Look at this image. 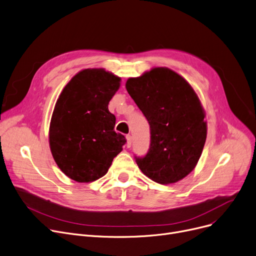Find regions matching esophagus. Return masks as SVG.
I'll use <instances>...</instances> for the list:
<instances>
[{
    "mask_svg": "<svg viewBox=\"0 0 256 256\" xmlns=\"http://www.w3.org/2000/svg\"><path fill=\"white\" fill-rule=\"evenodd\" d=\"M126 140H127L126 146H127V148H130V146H131V144H132V136H131V135H127Z\"/></svg>",
    "mask_w": 256,
    "mask_h": 256,
    "instance_id": "esophagus-1",
    "label": "esophagus"
}]
</instances>
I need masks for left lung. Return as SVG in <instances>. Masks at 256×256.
Here are the masks:
<instances>
[{
  "label": "left lung",
  "mask_w": 256,
  "mask_h": 256,
  "mask_svg": "<svg viewBox=\"0 0 256 256\" xmlns=\"http://www.w3.org/2000/svg\"><path fill=\"white\" fill-rule=\"evenodd\" d=\"M126 88L151 130L148 154L135 157L140 170L156 183L181 181L196 166L206 138L198 96L184 78L166 67L128 78Z\"/></svg>",
  "instance_id": "8db88e82"
}]
</instances>
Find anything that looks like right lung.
I'll list each match as a JSON object with an SVG mask.
<instances>
[{
	"instance_id": "obj_1",
	"label": "right lung",
	"mask_w": 256,
	"mask_h": 256,
	"mask_svg": "<svg viewBox=\"0 0 256 256\" xmlns=\"http://www.w3.org/2000/svg\"><path fill=\"white\" fill-rule=\"evenodd\" d=\"M121 78L102 68L75 74L60 94L50 125L52 157L68 178L78 183L96 181L108 172L126 142L116 133L108 103Z\"/></svg>"
}]
</instances>
